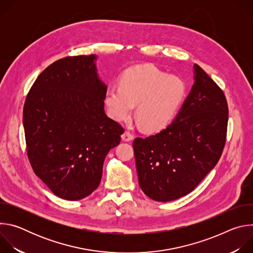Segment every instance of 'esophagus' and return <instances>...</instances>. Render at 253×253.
Listing matches in <instances>:
<instances>
[{
  "label": "esophagus",
  "mask_w": 253,
  "mask_h": 253,
  "mask_svg": "<svg viewBox=\"0 0 253 253\" xmlns=\"http://www.w3.org/2000/svg\"><path fill=\"white\" fill-rule=\"evenodd\" d=\"M133 139V135L129 131H125L122 135V140L123 141H131Z\"/></svg>",
  "instance_id": "1"
}]
</instances>
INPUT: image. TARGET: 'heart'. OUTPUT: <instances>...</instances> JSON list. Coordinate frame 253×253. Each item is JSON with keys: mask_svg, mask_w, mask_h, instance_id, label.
<instances>
[{"mask_svg": "<svg viewBox=\"0 0 253 253\" xmlns=\"http://www.w3.org/2000/svg\"><path fill=\"white\" fill-rule=\"evenodd\" d=\"M184 93L183 82L151 65L128 69L122 75L120 88L108 89L105 103L116 121L129 118L136 105V119L141 128L152 132L165 126L174 114Z\"/></svg>", "mask_w": 253, "mask_h": 253, "instance_id": "b5f03b06", "label": "heart"}]
</instances>
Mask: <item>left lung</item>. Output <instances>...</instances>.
<instances>
[{
	"label": "left lung",
	"mask_w": 253,
	"mask_h": 253,
	"mask_svg": "<svg viewBox=\"0 0 253 253\" xmlns=\"http://www.w3.org/2000/svg\"><path fill=\"white\" fill-rule=\"evenodd\" d=\"M194 74L175 119L159 133L133 141L139 186L156 201L175 200L194 190L217 164L225 145V95L197 64Z\"/></svg>",
	"instance_id": "obj_1"
}]
</instances>
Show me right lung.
Returning <instances> with one entry per match:
<instances>
[{
  "mask_svg": "<svg viewBox=\"0 0 253 253\" xmlns=\"http://www.w3.org/2000/svg\"><path fill=\"white\" fill-rule=\"evenodd\" d=\"M95 55L48 66L31 87L23 111L27 155L42 181L60 198L79 200L100 184L103 164L119 145L123 127L107 117V86Z\"/></svg>",
  "mask_w": 253,
  "mask_h": 253,
  "instance_id": "obj_1",
  "label": "right lung"
}]
</instances>
